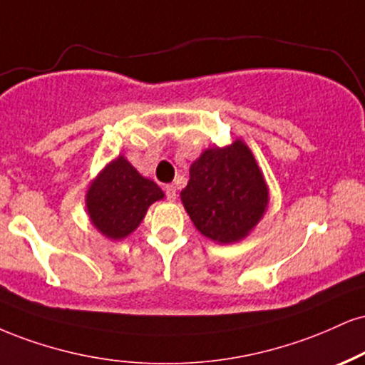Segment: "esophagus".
I'll return each mask as SVG.
<instances>
[{
    "mask_svg": "<svg viewBox=\"0 0 365 365\" xmlns=\"http://www.w3.org/2000/svg\"><path fill=\"white\" fill-rule=\"evenodd\" d=\"M165 194H166V199H168V200H175V199H177V187L166 185L165 187Z\"/></svg>",
    "mask_w": 365,
    "mask_h": 365,
    "instance_id": "1",
    "label": "esophagus"
}]
</instances>
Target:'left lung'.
Listing matches in <instances>:
<instances>
[{"label": "left lung", "mask_w": 365, "mask_h": 365, "mask_svg": "<svg viewBox=\"0 0 365 365\" xmlns=\"http://www.w3.org/2000/svg\"><path fill=\"white\" fill-rule=\"evenodd\" d=\"M183 207L205 238L231 245L247 238L269 205V187L252 149L241 139L205 149L180 192Z\"/></svg>", "instance_id": "8db88e82"}]
</instances>
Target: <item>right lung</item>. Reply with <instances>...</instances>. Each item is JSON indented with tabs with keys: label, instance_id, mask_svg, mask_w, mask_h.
Returning <instances> with one entry per match:
<instances>
[{
	"label": "right lung",
	"instance_id": "right-lung-1",
	"mask_svg": "<svg viewBox=\"0 0 365 365\" xmlns=\"http://www.w3.org/2000/svg\"><path fill=\"white\" fill-rule=\"evenodd\" d=\"M165 197L153 180L144 178L124 156L100 171L86 192L91 225L108 240H122L135 231L153 202Z\"/></svg>",
	"mask_w": 365,
	"mask_h": 365
}]
</instances>
